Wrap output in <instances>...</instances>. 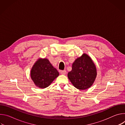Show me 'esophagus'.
Returning <instances> with one entry per match:
<instances>
[{"instance_id": "1", "label": "esophagus", "mask_w": 125, "mask_h": 125, "mask_svg": "<svg viewBox=\"0 0 125 125\" xmlns=\"http://www.w3.org/2000/svg\"><path fill=\"white\" fill-rule=\"evenodd\" d=\"M60 73L62 75H65L66 74V70H63L60 71Z\"/></svg>"}]
</instances>
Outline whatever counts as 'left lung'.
I'll return each instance as SVG.
<instances>
[{"label": "left lung", "mask_w": 125, "mask_h": 125, "mask_svg": "<svg viewBox=\"0 0 125 125\" xmlns=\"http://www.w3.org/2000/svg\"><path fill=\"white\" fill-rule=\"evenodd\" d=\"M97 72L95 64L86 54L76 59L72 64V70L68 77L73 85L81 90L90 88L94 83Z\"/></svg>", "instance_id": "1"}]
</instances>
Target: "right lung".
Wrapping results in <instances>:
<instances>
[{"mask_svg": "<svg viewBox=\"0 0 125 125\" xmlns=\"http://www.w3.org/2000/svg\"><path fill=\"white\" fill-rule=\"evenodd\" d=\"M59 74L46 59H39L33 65L31 77L37 86L44 88L48 86Z\"/></svg>", "mask_w": 125, "mask_h": 125, "instance_id": "1", "label": "right lung"}]
</instances>
